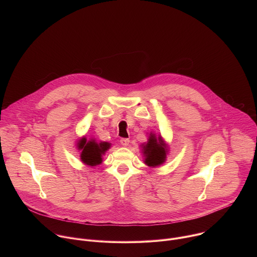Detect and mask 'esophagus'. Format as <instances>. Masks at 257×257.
<instances>
[{
	"mask_svg": "<svg viewBox=\"0 0 257 257\" xmlns=\"http://www.w3.org/2000/svg\"><path fill=\"white\" fill-rule=\"evenodd\" d=\"M120 142H121V144H122L123 146H128L129 143H130V140H129L128 138H122V139L120 140Z\"/></svg>",
	"mask_w": 257,
	"mask_h": 257,
	"instance_id": "34e87169",
	"label": "esophagus"
}]
</instances>
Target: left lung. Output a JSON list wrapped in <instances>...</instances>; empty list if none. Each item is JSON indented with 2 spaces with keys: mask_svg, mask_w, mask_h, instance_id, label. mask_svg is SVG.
<instances>
[{
  "mask_svg": "<svg viewBox=\"0 0 257 257\" xmlns=\"http://www.w3.org/2000/svg\"><path fill=\"white\" fill-rule=\"evenodd\" d=\"M141 154L146 166L157 168L165 164L169 154V146L161 134L157 136L156 133L151 132L148 141L141 144Z\"/></svg>",
  "mask_w": 257,
  "mask_h": 257,
  "instance_id": "obj_1",
  "label": "left lung"
}]
</instances>
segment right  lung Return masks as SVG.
Wrapping results in <instances>:
<instances>
[{
	"label": "right lung",
	"mask_w": 257,
	"mask_h": 257,
	"mask_svg": "<svg viewBox=\"0 0 257 257\" xmlns=\"http://www.w3.org/2000/svg\"><path fill=\"white\" fill-rule=\"evenodd\" d=\"M78 151H80L81 162L89 167H95L102 163V156L111 148V143L105 141H96L94 138L83 136L77 141Z\"/></svg>",
	"instance_id": "1"
}]
</instances>
